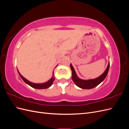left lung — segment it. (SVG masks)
<instances>
[{"label":"left lung","instance_id":"8db88e82","mask_svg":"<svg viewBox=\"0 0 129 129\" xmlns=\"http://www.w3.org/2000/svg\"><path fill=\"white\" fill-rule=\"evenodd\" d=\"M70 66H71V68L72 72V80L74 81V82L75 83V84L77 87H79L82 89H90L93 88H95L97 85H98L100 83L102 82L105 79V78L106 77L108 73L109 67H110V63L109 62L106 70H105L103 74H102L100 76L96 78V79L89 80H83L79 79V78L77 76L76 73L75 72V70H74L71 63L70 64Z\"/></svg>","mask_w":129,"mask_h":129}]
</instances>
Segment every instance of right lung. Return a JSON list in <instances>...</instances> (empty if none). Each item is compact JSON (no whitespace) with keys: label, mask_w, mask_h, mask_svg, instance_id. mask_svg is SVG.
Returning a JSON list of instances; mask_svg holds the SVG:
<instances>
[{"label":"right lung","mask_w":129,"mask_h":129,"mask_svg":"<svg viewBox=\"0 0 129 129\" xmlns=\"http://www.w3.org/2000/svg\"><path fill=\"white\" fill-rule=\"evenodd\" d=\"M18 73L19 74V75L20 76V77H21V79L23 80V81H24L26 83H27V84H28L29 85H30V86L32 87V88L38 89H47V88L50 87L52 85L54 80H55V78H54V76H53L51 78V79H50L48 82H45L44 83H41V84L33 83L30 82L28 81L27 80H26L25 77H24L21 75V74H20V73L18 71ZM53 74H54V72H53ZM53 75H54V74H53Z\"/></svg>","instance_id":"1"}]
</instances>
